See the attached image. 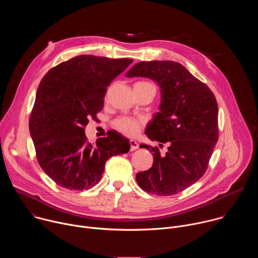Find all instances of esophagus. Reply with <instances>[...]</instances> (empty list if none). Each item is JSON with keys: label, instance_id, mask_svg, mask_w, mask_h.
I'll use <instances>...</instances> for the list:
<instances>
[{"label": "esophagus", "instance_id": "1", "mask_svg": "<svg viewBox=\"0 0 258 258\" xmlns=\"http://www.w3.org/2000/svg\"><path fill=\"white\" fill-rule=\"evenodd\" d=\"M130 145H131V151H135V150H137L139 148L138 143L136 141H134V140L130 141Z\"/></svg>", "mask_w": 258, "mask_h": 258}]
</instances>
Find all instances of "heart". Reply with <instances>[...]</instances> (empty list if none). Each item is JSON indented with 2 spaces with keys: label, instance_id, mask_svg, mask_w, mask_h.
Returning a JSON list of instances; mask_svg holds the SVG:
<instances>
[{
  "label": "heart",
  "instance_id": "heart-1",
  "mask_svg": "<svg viewBox=\"0 0 258 258\" xmlns=\"http://www.w3.org/2000/svg\"><path fill=\"white\" fill-rule=\"evenodd\" d=\"M137 85H149L148 83H138ZM113 126L127 136H135L142 126V121L131 117H119L113 121Z\"/></svg>",
  "mask_w": 258,
  "mask_h": 258
}]
</instances>
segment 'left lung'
<instances>
[{
	"instance_id": "obj_1",
	"label": "left lung",
	"mask_w": 258,
	"mask_h": 258,
	"mask_svg": "<svg viewBox=\"0 0 258 258\" xmlns=\"http://www.w3.org/2000/svg\"><path fill=\"white\" fill-rule=\"evenodd\" d=\"M126 78H148L161 89L160 112L146 130L151 141L168 145L165 154L158 147L141 145L153 152V164L138 172V185L158 196L186 190L205 173L218 140V107L211 90L174 61L135 64Z\"/></svg>"
}]
</instances>
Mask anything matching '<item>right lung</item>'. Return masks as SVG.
I'll list each match as a JSON object with an SVG mask.
<instances>
[{"label": "right lung", "instance_id": "1", "mask_svg": "<svg viewBox=\"0 0 258 258\" xmlns=\"http://www.w3.org/2000/svg\"><path fill=\"white\" fill-rule=\"evenodd\" d=\"M132 62L80 55L53 67L41 81L29 132L40 166L60 187H94L108 158L128 152V140L119 133L111 132L92 146L85 127L103 109L107 87Z\"/></svg>", "mask_w": 258, "mask_h": 258}]
</instances>
